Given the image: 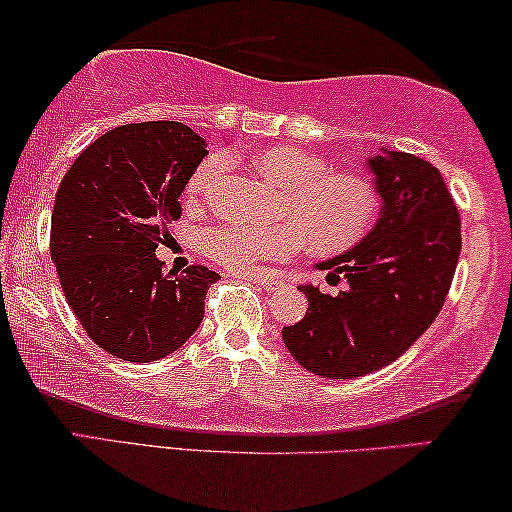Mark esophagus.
<instances>
[{
    "label": "esophagus",
    "mask_w": 512,
    "mask_h": 512,
    "mask_svg": "<svg viewBox=\"0 0 512 512\" xmlns=\"http://www.w3.org/2000/svg\"><path fill=\"white\" fill-rule=\"evenodd\" d=\"M242 277L251 279V282H256L258 286H263V289L270 291V293L284 289V286L289 284L284 277H268V275H242Z\"/></svg>",
    "instance_id": "esophagus-1"
}]
</instances>
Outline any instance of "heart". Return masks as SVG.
Wrapping results in <instances>:
<instances>
[{"mask_svg": "<svg viewBox=\"0 0 512 512\" xmlns=\"http://www.w3.org/2000/svg\"><path fill=\"white\" fill-rule=\"evenodd\" d=\"M254 165L265 177L284 186L275 226L226 223L202 235V249L214 263L247 272L265 261H282L307 242L319 254H340L366 240L380 219L382 198L368 177L335 172L324 158L270 146L258 151ZM228 167L226 156H209L188 179L186 191L198 198Z\"/></svg>", "mask_w": 512, "mask_h": 512, "instance_id": "b5f03b06", "label": "heart"}]
</instances>
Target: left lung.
<instances>
[{
	"instance_id": "obj_1",
	"label": "left lung",
	"mask_w": 512,
	"mask_h": 512,
	"mask_svg": "<svg viewBox=\"0 0 512 512\" xmlns=\"http://www.w3.org/2000/svg\"><path fill=\"white\" fill-rule=\"evenodd\" d=\"M382 212L366 240L319 263L349 289L300 286L307 314L284 326L300 366L331 380L375 373L415 345L438 317L461 251V219L438 167L403 151L368 160Z\"/></svg>"
}]
</instances>
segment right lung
<instances>
[{"mask_svg":"<svg viewBox=\"0 0 512 512\" xmlns=\"http://www.w3.org/2000/svg\"><path fill=\"white\" fill-rule=\"evenodd\" d=\"M205 156V139L184 123H130L86 146L60 181L51 258L83 331L114 359H163L205 317L219 275L205 265L177 275L156 258Z\"/></svg>","mask_w":512,"mask_h":512,"instance_id":"add662e5","label":"right lung"}]
</instances>
